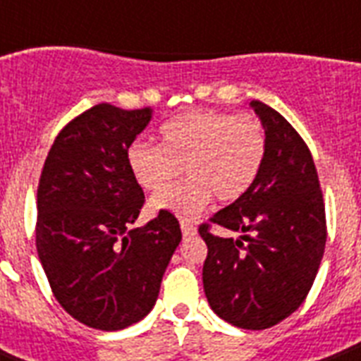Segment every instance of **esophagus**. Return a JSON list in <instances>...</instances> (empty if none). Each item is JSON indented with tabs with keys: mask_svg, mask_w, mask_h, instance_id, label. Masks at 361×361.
I'll use <instances>...</instances> for the list:
<instances>
[{
	"mask_svg": "<svg viewBox=\"0 0 361 361\" xmlns=\"http://www.w3.org/2000/svg\"><path fill=\"white\" fill-rule=\"evenodd\" d=\"M181 232H183V238L197 236V228L189 221H181Z\"/></svg>",
	"mask_w": 361,
	"mask_h": 361,
	"instance_id": "esophagus-1",
	"label": "esophagus"
}]
</instances>
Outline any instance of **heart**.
<instances>
[{"instance_id":"heart-1","label":"heart","mask_w":361,"mask_h":361,"mask_svg":"<svg viewBox=\"0 0 361 361\" xmlns=\"http://www.w3.org/2000/svg\"><path fill=\"white\" fill-rule=\"evenodd\" d=\"M266 130L252 116L195 110L159 129V146L136 142L127 152L129 169L142 189L167 191L152 209L195 219L212 197L234 202L257 181L266 159ZM183 168L188 181L169 190Z\"/></svg>"}]
</instances>
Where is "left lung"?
<instances>
[{"mask_svg":"<svg viewBox=\"0 0 361 361\" xmlns=\"http://www.w3.org/2000/svg\"><path fill=\"white\" fill-rule=\"evenodd\" d=\"M266 130V159L249 191L212 217L240 238L200 225L208 245L204 292L214 313L243 330H266L307 298L326 247V212L307 144L283 116L249 103Z\"/></svg>","mask_w":361,"mask_h":361,"instance_id":"1","label":"left lung"}]
</instances>
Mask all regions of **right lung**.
I'll list each match as a JSON object with an SVG mask.
<instances>
[{
    "mask_svg": "<svg viewBox=\"0 0 361 361\" xmlns=\"http://www.w3.org/2000/svg\"><path fill=\"white\" fill-rule=\"evenodd\" d=\"M149 120L152 109L95 104L56 136L39 180V260L59 305L95 330H123L152 311L181 241L169 212L133 228L144 191L127 152Z\"/></svg>",
    "mask_w": 361,
    "mask_h": 361,
    "instance_id": "add662e5",
    "label": "right lung"
}]
</instances>
